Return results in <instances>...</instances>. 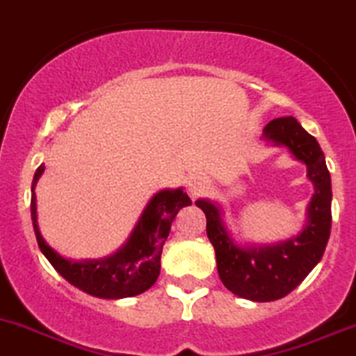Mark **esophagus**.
<instances>
[{"label":"esophagus","instance_id":"1","mask_svg":"<svg viewBox=\"0 0 356 356\" xmlns=\"http://www.w3.org/2000/svg\"><path fill=\"white\" fill-rule=\"evenodd\" d=\"M207 181L203 177H200V175H193V177H189L188 181V189L191 195H200V193H203L207 189Z\"/></svg>","mask_w":356,"mask_h":356}]
</instances>
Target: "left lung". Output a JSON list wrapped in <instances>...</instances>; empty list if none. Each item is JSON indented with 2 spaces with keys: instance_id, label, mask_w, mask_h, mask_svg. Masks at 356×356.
I'll return each mask as SVG.
<instances>
[{
  "instance_id": "8db88e82",
  "label": "left lung",
  "mask_w": 356,
  "mask_h": 356,
  "mask_svg": "<svg viewBox=\"0 0 356 356\" xmlns=\"http://www.w3.org/2000/svg\"><path fill=\"white\" fill-rule=\"evenodd\" d=\"M262 139L287 147L292 156L308 168L315 193L301 233L275 245L243 247L227 231L217 203L196 200V207L205 212L207 236L216 248L217 271L224 287L238 298L268 302L291 294L322 259L332 222V188L322 147L294 116L268 123L262 130Z\"/></svg>"
}]
</instances>
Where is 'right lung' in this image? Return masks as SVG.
Masks as SVG:
<instances>
[{
    "instance_id": "add662e5",
    "label": "right lung",
    "mask_w": 356,
    "mask_h": 356,
    "mask_svg": "<svg viewBox=\"0 0 356 356\" xmlns=\"http://www.w3.org/2000/svg\"><path fill=\"white\" fill-rule=\"evenodd\" d=\"M43 170L44 165H40L34 172L31 186V219L40 250L55 270L79 291L102 299L132 298L153 287L160 275L161 250L170 233L172 220L182 207L191 205V200L182 188L156 193L144 209L127 243L113 255L94 261H69L44 241L38 227L34 186Z\"/></svg>"
}]
</instances>
